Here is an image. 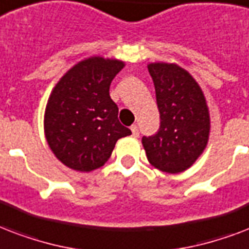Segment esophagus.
Masks as SVG:
<instances>
[{
  "label": "esophagus",
  "mask_w": 249,
  "mask_h": 249,
  "mask_svg": "<svg viewBox=\"0 0 249 249\" xmlns=\"http://www.w3.org/2000/svg\"><path fill=\"white\" fill-rule=\"evenodd\" d=\"M131 131H132V135H134L135 138H138L139 136V127L136 124H132L131 126Z\"/></svg>",
  "instance_id": "obj_1"
}]
</instances>
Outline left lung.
<instances>
[{"mask_svg":"<svg viewBox=\"0 0 249 249\" xmlns=\"http://www.w3.org/2000/svg\"><path fill=\"white\" fill-rule=\"evenodd\" d=\"M148 70L155 83L160 128L152 136H142V145L153 166L177 174L205 149L209 111L203 90L184 69L174 63H151Z\"/></svg>","mask_w":249,"mask_h":249,"instance_id":"8db88e82","label":"left lung"}]
</instances>
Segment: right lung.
<instances>
[{"label":"right lung","instance_id":"right-lung-1","mask_svg":"<svg viewBox=\"0 0 249 249\" xmlns=\"http://www.w3.org/2000/svg\"><path fill=\"white\" fill-rule=\"evenodd\" d=\"M124 63L92 57L57 83L45 109V136L55 157L70 169L90 171L110 159L115 142L131 134L110 98L111 80Z\"/></svg>","mask_w":249,"mask_h":249}]
</instances>
